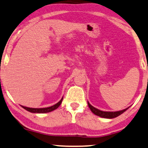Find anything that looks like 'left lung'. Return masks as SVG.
<instances>
[{
	"mask_svg": "<svg viewBox=\"0 0 148 148\" xmlns=\"http://www.w3.org/2000/svg\"><path fill=\"white\" fill-rule=\"evenodd\" d=\"M88 105L89 108H90V109L91 110V111H92L95 115L101 116V117L108 118V119H113V118L116 117V116H118L119 115H121L123 113H124L126 110H127L129 109L128 107L125 109L122 110V111H116V112H107V111H102L101 110L96 109V108H95L94 107H92V106L88 102Z\"/></svg>",
	"mask_w": 148,
	"mask_h": 148,
	"instance_id": "left-lung-1",
	"label": "left lung"
}]
</instances>
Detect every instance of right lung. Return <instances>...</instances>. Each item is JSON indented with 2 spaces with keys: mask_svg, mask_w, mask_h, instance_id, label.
<instances>
[{
  "mask_svg": "<svg viewBox=\"0 0 148 148\" xmlns=\"http://www.w3.org/2000/svg\"><path fill=\"white\" fill-rule=\"evenodd\" d=\"M62 99L60 101L58 102V103H56V105H54L51 107H47V108H40V109H36V108H29V107H24V106H21V107L25 109L27 111L31 112V113H49V112H51L55 110L56 109H58V107H60V105H61L62 101Z\"/></svg>",
  "mask_w": 148,
  "mask_h": 148,
  "instance_id": "right-lung-1",
  "label": "right lung"
}]
</instances>
